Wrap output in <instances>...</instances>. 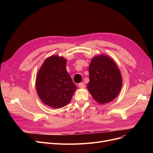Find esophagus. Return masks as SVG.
<instances>
[{"mask_svg":"<svg viewBox=\"0 0 153 153\" xmlns=\"http://www.w3.org/2000/svg\"><path fill=\"white\" fill-rule=\"evenodd\" d=\"M79 87L80 88H82V89H83V88H85V85L84 83H83V82H81V83H79Z\"/></svg>","mask_w":153,"mask_h":153,"instance_id":"34e87169","label":"esophagus"}]
</instances>
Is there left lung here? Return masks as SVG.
Returning <instances> with one entry per match:
<instances>
[{
  "label": "left lung",
  "mask_w": 153,
  "mask_h": 153,
  "mask_svg": "<svg viewBox=\"0 0 153 153\" xmlns=\"http://www.w3.org/2000/svg\"><path fill=\"white\" fill-rule=\"evenodd\" d=\"M89 82L87 89L99 103L114 100L122 85V77L115 61L108 56H95L89 68Z\"/></svg>",
  "instance_id": "1"
}]
</instances>
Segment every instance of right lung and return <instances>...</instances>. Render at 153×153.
<instances>
[{"label": "right lung", "instance_id": "right-lung-1", "mask_svg": "<svg viewBox=\"0 0 153 153\" xmlns=\"http://www.w3.org/2000/svg\"><path fill=\"white\" fill-rule=\"evenodd\" d=\"M67 60L53 55L40 68L36 78V89L45 105L54 108L67 105L76 90V85L66 69Z\"/></svg>", "mask_w": 153, "mask_h": 153}]
</instances>
